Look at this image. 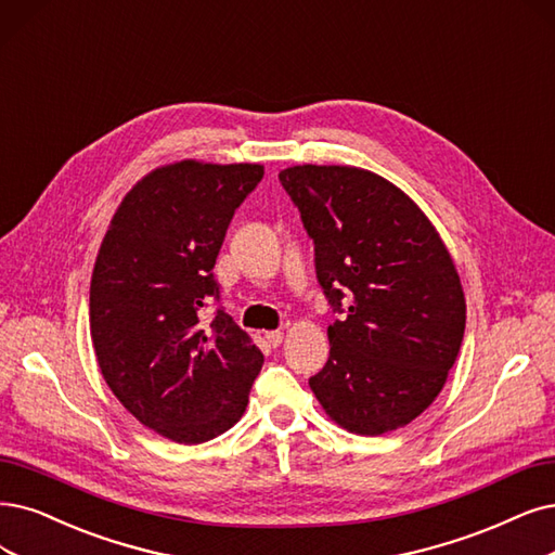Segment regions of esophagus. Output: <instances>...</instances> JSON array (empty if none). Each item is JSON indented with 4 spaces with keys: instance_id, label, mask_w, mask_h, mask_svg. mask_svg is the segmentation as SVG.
Returning <instances> with one entry per match:
<instances>
[{
    "instance_id": "obj_1",
    "label": "esophagus",
    "mask_w": 555,
    "mask_h": 555,
    "mask_svg": "<svg viewBox=\"0 0 555 555\" xmlns=\"http://www.w3.org/2000/svg\"><path fill=\"white\" fill-rule=\"evenodd\" d=\"M264 338H267V343H270V345H281V340H283V332H264Z\"/></svg>"
}]
</instances>
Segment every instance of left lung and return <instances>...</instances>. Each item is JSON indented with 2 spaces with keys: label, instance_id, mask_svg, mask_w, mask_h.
Here are the masks:
<instances>
[{
  "label": "left lung",
  "instance_id": "1",
  "mask_svg": "<svg viewBox=\"0 0 555 555\" xmlns=\"http://www.w3.org/2000/svg\"><path fill=\"white\" fill-rule=\"evenodd\" d=\"M279 180L338 313L311 391L347 433H393L437 400L460 354L466 301L453 256L418 205L373 171L297 164Z\"/></svg>",
  "mask_w": 555,
  "mask_h": 555
}]
</instances>
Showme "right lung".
Segmentation results:
<instances>
[{"mask_svg":"<svg viewBox=\"0 0 555 555\" xmlns=\"http://www.w3.org/2000/svg\"><path fill=\"white\" fill-rule=\"evenodd\" d=\"M262 164L180 159L143 176L116 208L91 276V340L100 373L128 412L164 439L203 443L249 402L262 352L219 299L212 276L225 229Z\"/></svg>","mask_w":555,"mask_h":555,"instance_id":"obj_1","label":"right lung"}]
</instances>
